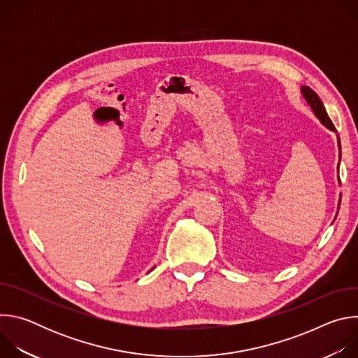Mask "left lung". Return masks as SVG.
I'll list each match as a JSON object with an SVG mask.
<instances>
[{
	"label": "left lung",
	"instance_id": "1",
	"mask_svg": "<svg viewBox=\"0 0 358 358\" xmlns=\"http://www.w3.org/2000/svg\"><path fill=\"white\" fill-rule=\"evenodd\" d=\"M300 90H301V96L304 97L306 101H308V105H309L310 109L313 110L315 116L320 120V123H322L323 126H326L329 130L336 131V127H334V124L331 123V120H330V117H329V115H327V112H326V109H324V106H323V103H322V100H320V97L316 94V92H313L309 86H301ZM338 148H340V141H338ZM338 181H340V177H338ZM338 207H340V202H338Z\"/></svg>",
	"mask_w": 358,
	"mask_h": 358
}]
</instances>
